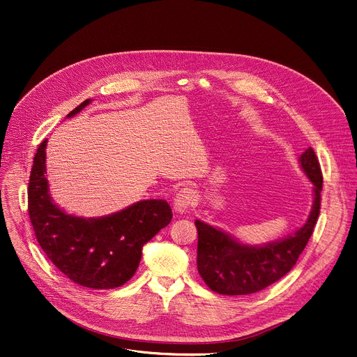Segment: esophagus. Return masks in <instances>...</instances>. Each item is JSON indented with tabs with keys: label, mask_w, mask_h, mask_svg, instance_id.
Wrapping results in <instances>:
<instances>
[{
	"label": "esophagus",
	"mask_w": 357,
	"mask_h": 357,
	"mask_svg": "<svg viewBox=\"0 0 357 357\" xmlns=\"http://www.w3.org/2000/svg\"><path fill=\"white\" fill-rule=\"evenodd\" d=\"M195 200H196L195 190L190 189V188H182L176 193V196H175V203H174L175 209L178 212H183V211H186L192 205Z\"/></svg>",
	"instance_id": "34e87169"
}]
</instances>
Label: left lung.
Segmentation results:
<instances>
[{"mask_svg":"<svg viewBox=\"0 0 357 357\" xmlns=\"http://www.w3.org/2000/svg\"><path fill=\"white\" fill-rule=\"evenodd\" d=\"M299 162L314 183L315 199L308 222L295 234L264 247H248L206 223L195 222L197 271L212 291L222 295L254 294L282 278L296 264L319 218L324 182L318 157L311 146L305 149Z\"/></svg>","mask_w":357,"mask_h":357,"instance_id":"1","label":"left lung"}]
</instances>
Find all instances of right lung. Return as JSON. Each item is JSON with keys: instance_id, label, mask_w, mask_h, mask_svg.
Wrapping results in <instances>:
<instances>
[{"instance_id": "add662e5", "label": "right lung", "mask_w": 357, "mask_h": 357, "mask_svg": "<svg viewBox=\"0 0 357 357\" xmlns=\"http://www.w3.org/2000/svg\"><path fill=\"white\" fill-rule=\"evenodd\" d=\"M84 100L68 117L84 109ZM46 139L33 157L28 183V213L40 248L73 282L112 289L124 285L137 271L142 245L169 225L172 211L162 199H151L98 219L66 215L47 193L45 176Z\"/></svg>"}]
</instances>
